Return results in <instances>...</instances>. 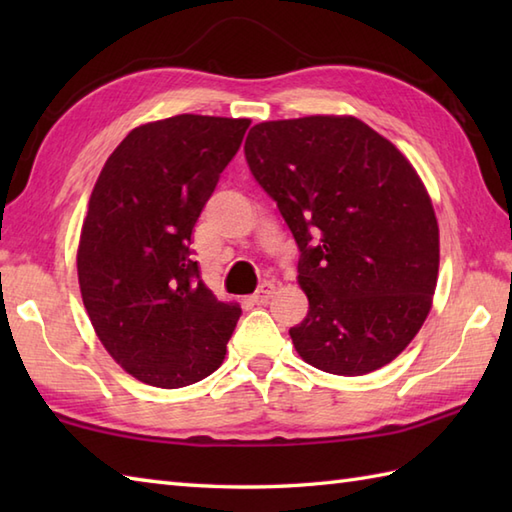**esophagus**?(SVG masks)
Masks as SVG:
<instances>
[{"label": "esophagus", "instance_id": "obj_1", "mask_svg": "<svg viewBox=\"0 0 512 512\" xmlns=\"http://www.w3.org/2000/svg\"><path fill=\"white\" fill-rule=\"evenodd\" d=\"M273 292H275L273 281H264V284L257 288L255 295L250 297V301H253V303H266L270 297H273Z\"/></svg>", "mask_w": 512, "mask_h": 512}]
</instances>
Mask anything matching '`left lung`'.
Instances as JSON below:
<instances>
[{
    "instance_id": "obj_1",
    "label": "left lung",
    "mask_w": 512,
    "mask_h": 512,
    "mask_svg": "<svg viewBox=\"0 0 512 512\" xmlns=\"http://www.w3.org/2000/svg\"><path fill=\"white\" fill-rule=\"evenodd\" d=\"M244 154L301 253L310 310L290 328L299 356L336 376L394 361L427 319L440 264L416 169L354 116L259 123Z\"/></svg>"
}]
</instances>
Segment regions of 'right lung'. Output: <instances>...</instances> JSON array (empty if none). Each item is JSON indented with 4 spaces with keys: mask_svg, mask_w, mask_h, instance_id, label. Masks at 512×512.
Instances as JSON below:
<instances>
[{
    "mask_svg": "<svg viewBox=\"0 0 512 512\" xmlns=\"http://www.w3.org/2000/svg\"><path fill=\"white\" fill-rule=\"evenodd\" d=\"M248 125L198 114L140 125L94 184L76 255L83 306L140 383L187 387L224 361L242 310L206 288L191 237Z\"/></svg>",
    "mask_w": 512,
    "mask_h": 512,
    "instance_id": "right-lung-1",
    "label": "right lung"
}]
</instances>
